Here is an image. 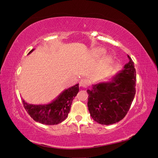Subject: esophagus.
I'll use <instances>...</instances> for the list:
<instances>
[{
    "label": "esophagus",
    "instance_id": "obj_1",
    "mask_svg": "<svg viewBox=\"0 0 158 158\" xmlns=\"http://www.w3.org/2000/svg\"><path fill=\"white\" fill-rule=\"evenodd\" d=\"M80 86L83 88H87L89 85V81L87 79H82L79 82Z\"/></svg>",
    "mask_w": 158,
    "mask_h": 158
}]
</instances>
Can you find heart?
Listing matches in <instances>:
<instances>
[{"label": "heart", "instance_id": "obj_1", "mask_svg": "<svg viewBox=\"0 0 158 158\" xmlns=\"http://www.w3.org/2000/svg\"><path fill=\"white\" fill-rule=\"evenodd\" d=\"M94 55L95 56V57H101L105 53H106V50H105L103 48H98L96 49H95L94 51ZM112 59L111 56H106V58L104 59L103 61L104 63L106 64H107V63H109L111 61Z\"/></svg>", "mask_w": 158, "mask_h": 158}]
</instances>
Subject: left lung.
I'll return each mask as SVG.
<instances>
[{
    "instance_id": "left-lung-1",
    "label": "left lung",
    "mask_w": 158,
    "mask_h": 158,
    "mask_svg": "<svg viewBox=\"0 0 158 158\" xmlns=\"http://www.w3.org/2000/svg\"><path fill=\"white\" fill-rule=\"evenodd\" d=\"M129 62L108 82L92 85L88 89V107L95 121L109 125L125 117L136 94V74L131 58Z\"/></svg>"
}]
</instances>
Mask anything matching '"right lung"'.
Masks as SVG:
<instances>
[{"instance_id":"obj_1","label":"right lung","mask_w":158,"mask_h":158,"mask_svg":"<svg viewBox=\"0 0 158 158\" xmlns=\"http://www.w3.org/2000/svg\"><path fill=\"white\" fill-rule=\"evenodd\" d=\"M33 50L34 49L31 50L27 55L31 53ZM78 84L64 89L48 104H29L22 99L23 107L34 121L44 125H57L67 117L73 100L79 92Z\"/></svg>"}]
</instances>
